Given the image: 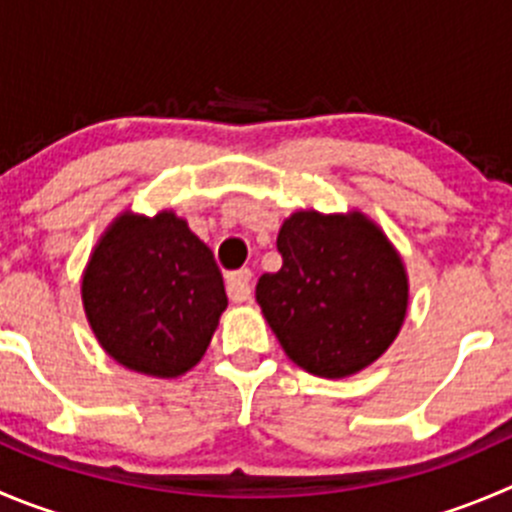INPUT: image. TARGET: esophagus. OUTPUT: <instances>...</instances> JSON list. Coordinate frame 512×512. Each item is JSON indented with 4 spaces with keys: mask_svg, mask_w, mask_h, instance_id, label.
<instances>
[{
    "mask_svg": "<svg viewBox=\"0 0 512 512\" xmlns=\"http://www.w3.org/2000/svg\"><path fill=\"white\" fill-rule=\"evenodd\" d=\"M226 291H228V299L236 301V304L251 299V271L248 269L231 271V274L226 276Z\"/></svg>",
    "mask_w": 512,
    "mask_h": 512,
    "instance_id": "esophagus-1",
    "label": "esophagus"
}]
</instances>
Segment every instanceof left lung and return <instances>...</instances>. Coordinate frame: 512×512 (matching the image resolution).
I'll list each match as a JSON object with an SVG mask.
<instances>
[{"label": "left lung", "instance_id": "obj_1", "mask_svg": "<svg viewBox=\"0 0 512 512\" xmlns=\"http://www.w3.org/2000/svg\"><path fill=\"white\" fill-rule=\"evenodd\" d=\"M281 269L256 284V301L291 362L339 379L387 352L407 314L397 251L362 213L299 211L281 226Z\"/></svg>", "mask_w": 512, "mask_h": 512}]
</instances>
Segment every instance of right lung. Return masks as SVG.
Returning <instances> with one entry per match:
<instances>
[{
    "label": "right lung",
    "mask_w": 512,
    "mask_h": 512,
    "mask_svg": "<svg viewBox=\"0 0 512 512\" xmlns=\"http://www.w3.org/2000/svg\"><path fill=\"white\" fill-rule=\"evenodd\" d=\"M82 301L105 352L153 377L198 364L228 304L211 248L168 211L125 213L107 228L87 264Z\"/></svg>",
    "instance_id": "obj_1"
}]
</instances>
